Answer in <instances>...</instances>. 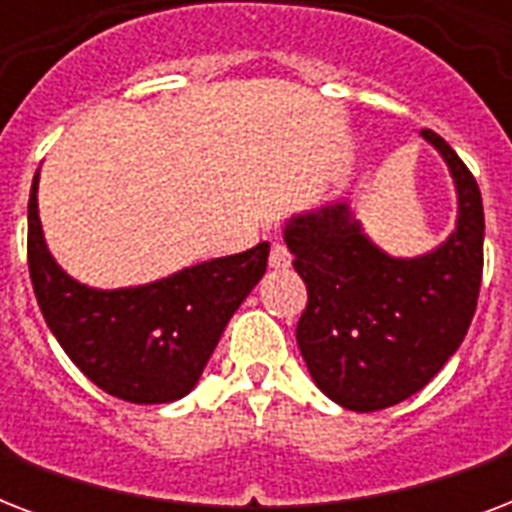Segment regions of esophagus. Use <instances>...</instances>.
Returning a JSON list of instances; mask_svg holds the SVG:
<instances>
[{
  "instance_id": "1",
  "label": "esophagus",
  "mask_w": 512,
  "mask_h": 512,
  "mask_svg": "<svg viewBox=\"0 0 512 512\" xmlns=\"http://www.w3.org/2000/svg\"><path fill=\"white\" fill-rule=\"evenodd\" d=\"M268 263H271V268H289L292 265V255H289V249L284 247V244H273L271 247V257H268Z\"/></svg>"
}]
</instances>
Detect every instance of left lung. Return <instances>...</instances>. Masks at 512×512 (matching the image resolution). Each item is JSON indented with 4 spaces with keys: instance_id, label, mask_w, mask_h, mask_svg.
I'll return each mask as SVG.
<instances>
[{
    "instance_id": "8db88e82",
    "label": "left lung",
    "mask_w": 512,
    "mask_h": 512,
    "mask_svg": "<svg viewBox=\"0 0 512 512\" xmlns=\"http://www.w3.org/2000/svg\"><path fill=\"white\" fill-rule=\"evenodd\" d=\"M452 170L457 231L430 255L396 260L374 247L348 204L297 215L284 228L308 305L297 345L313 382L350 412L414 396L454 356L478 305L484 204L473 172L433 130H422Z\"/></svg>"
}]
</instances>
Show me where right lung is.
Here are the masks:
<instances>
[{"mask_svg":"<svg viewBox=\"0 0 512 512\" xmlns=\"http://www.w3.org/2000/svg\"><path fill=\"white\" fill-rule=\"evenodd\" d=\"M28 196V273L47 327L100 390L130 404L177 401L199 382L225 324L263 279L268 241L130 289H90L47 252Z\"/></svg>","mask_w":512,"mask_h":512,"instance_id":"add662e5","label":"right lung"}]
</instances>
